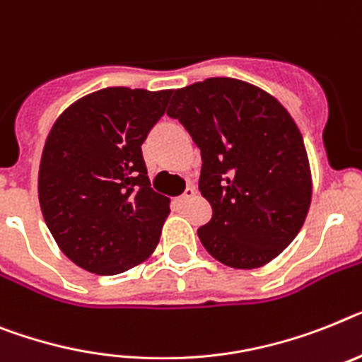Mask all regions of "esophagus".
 Segmentation results:
<instances>
[{
	"instance_id": "obj_1",
	"label": "esophagus",
	"mask_w": 362,
	"mask_h": 362,
	"mask_svg": "<svg viewBox=\"0 0 362 362\" xmlns=\"http://www.w3.org/2000/svg\"><path fill=\"white\" fill-rule=\"evenodd\" d=\"M193 197H195V189H193V187H187V189L184 191V193H182V195L175 200V204L178 206V208H182V206L186 204L189 199H193Z\"/></svg>"
}]
</instances>
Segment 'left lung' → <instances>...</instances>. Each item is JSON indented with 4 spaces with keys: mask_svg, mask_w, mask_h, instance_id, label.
I'll use <instances>...</instances> for the list:
<instances>
[{
    "mask_svg": "<svg viewBox=\"0 0 362 362\" xmlns=\"http://www.w3.org/2000/svg\"><path fill=\"white\" fill-rule=\"evenodd\" d=\"M167 115L202 156L199 189L211 204L200 243L233 269H257L289 247L311 204V171L298 127L265 90L214 77L176 90Z\"/></svg>",
    "mask_w": 362,
    "mask_h": 362,
    "instance_id": "left-lung-1",
    "label": "left lung"
}]
</instances>
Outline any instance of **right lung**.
<instances>
[{
  "instance_id": "1",
  "label": "right lung",
  "mask_w": 362,
  "mask_h": 362,
  "mask_svg": "<svg viewBox=\"0 0 362 362\" xmlns=\"http://www.w3.org/2000/svg\"><path fill=\"white\" fill-rule=\"evenodd\" d=\"M171 90L105 88L54 121L38 173L44 221L60 250L88 272L119 274L160 241L169 199L151 187L141 144Z\"/></svg>"
}]
</instances>
